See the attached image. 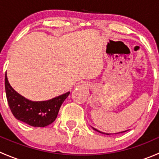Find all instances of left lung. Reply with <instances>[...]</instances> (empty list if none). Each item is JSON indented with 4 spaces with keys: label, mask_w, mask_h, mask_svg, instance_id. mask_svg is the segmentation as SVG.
<instances>
[{
    "label": "left lung",
    "mask_w": 159,
    "mask_h": 159,
    "mask_svg": "<svg viewBox=\"0 0 159 159\" xmlns=\"http://www.w3.org/2000/svg\"><path fill=\"white\" fill-rule=\"evenodd\" d=\"M94 130V131H98V132H100V133H102V134H108V133H104V132H102V131H98V130H97L96 129H94V128H92ZM129 131V130H126V131H121V132H118V133H114V134H119V133H122V132H125V131Z\"/></svg>",
    "instance_id": "left-lung-1"
}]
</instances>
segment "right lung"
Here are the masks:
<instances>
[{"label":"right lung","mask_w":159,"mask_h":159,"mask_svg":"<svg viewBox=\"0 0 159 159\" xmlns=\"http://www.w3.org/2000/svg\"><path fill=\"white\" fill-rule=\"evenodd\" d=\"M5 91L11 112L17 120L33 127H45L54 121L70 91L48 101L33 102L20 95L11 86L5 75Z\"/></svg>","instance_id":"add662e5"}]
</instances>
